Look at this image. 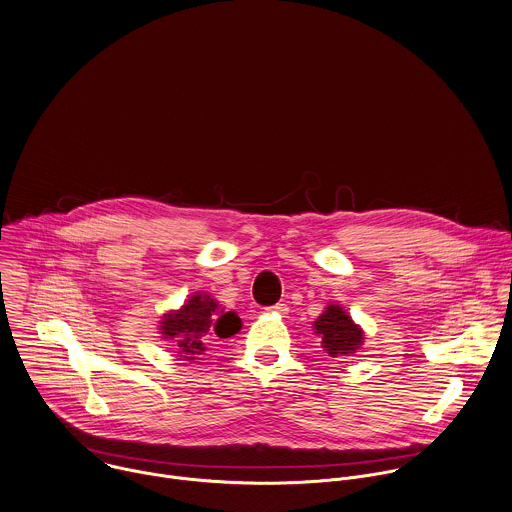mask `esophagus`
<instances>
[{
	"instance_id": "esophagus-1",
	"label": "esophagus",
	"mask_w": 512,
	"mask_h": 512,
	"mask_svg": "<svg viewBox=\"0 0 512 512\" xmlns=\"http://www.w3.org/2000/svg\"><path fill=\"white\" fill-rule=\"evenodd\" d=\"M267 311H271V313H279V315H287L289 307H287L285 303H277V305H273V307H267Z\"/></svg>"
}]
</instances>
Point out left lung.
Listing matches in <instances>:
<instances>
[{
	"instance_id": "1",
	"label": "left lung",
	"mask_w": 512,
	"mask_h": 512,
	"mask_svg": "<svg viewBox=\"0 0 512 512\" xmlns=\"http://www.w3.org/2000/svg\"><path fill=\"white\" fill-rule=\"evenodd\" d=\"M315 329L323 339V349L331 357L355 353L363 343V331L337 305L327 307V311L315 321Z\"/></svg>"
}]
</instances>
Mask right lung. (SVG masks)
<instances>
[{
    "instance_id": "obj_1",
    "label": "right lung",
    "mask_w": 512,
    "mask_h": 512,
    "mask_svg": "<svg viewBox=\"0 0 512 512\" xmlns=\"http://www.w3.org/2000/svg\"><path fill=\"white\" fill-rule=\"evenodd\" d=\"M241 329V319L223 313L209 295H193L177 313H169L161 323L165 339L177 343L179 357L195 359L217 339H227Z\"/></svg>"
}]
</instances>
